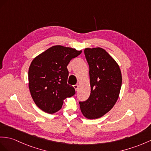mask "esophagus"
Returning <instances> with one entry per match:
<instances>
[{
  "instance_id": "1",
  "label": "esophagus",
  "mask_w": 151,
  "mask_h": 151,
  "mask_svg": "<svg viewBox=\"0 0 151 151\" xmlns=\"http://www.w3.org/2000/svg\"><path fill=\"white\" fill-rule=\"evenodd\" d=\"M73 88H74L75 90L77 91V90H78V84H75V85H73Z\"/></svg>"
}]
</instances>
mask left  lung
Returning a JSON list of instances; mask_svg holds the SVG:
<instances>
[{
    "mask_svg": "<svg viewBox=\"0 0 151 151\" xmlns=\"http://www.w3.org/2000/svg\"><path fill=\"white\" fill-rule=\"evenodd\" d=\"M84 55L90 68L91 93L79 102L81 111L88 119L104 116L115 104L122 86V73L116 61L101 47L86 48Z\"/></svg>",
    "mask_w": 151,
    "mask_h": 151,
    "instance_id": "1",
    "label": "left lung"
}]
</instances>
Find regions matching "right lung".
I'll return each instance as SVG.
<instances>
[{"instance_id": "obj_1", "label": "right lung", "mask_w": 151, "mask_h": 151, "mask_svg": "<svg viewBox=\"0 0 151 151\" xmlns=\"http://www.w3.org/2000/svg\"><path fill=\"white\" fill-rule=\"evenodd\" d=\"M82 50L54 45L39 54L29 68V88L35 103L44 112L53 114L61 109L66 98L76 93L67 84V65Z\"/></svg>"}]
</instances>
